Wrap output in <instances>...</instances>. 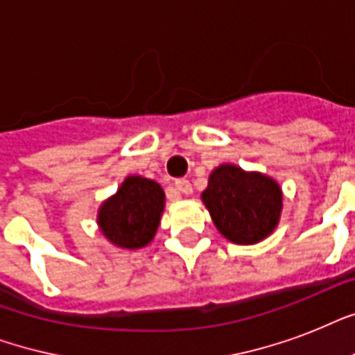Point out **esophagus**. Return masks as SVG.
Returning <instances> with one entry per match:
<instances>
[{
    "mask_svg": "<svg viewBox=\"0 0 355 355\" xmlns=\"http://www.w3.org/2000/svg\"><path fill=\"white\" fill-rule=\"evenodd\" d=\"M175 188H177V191H180L182 195L193 193V188H191L189 180H177V182H175Z\"/></svg>",
    "mask_w": 355,
    "mask_h": 355,
    "instance_id": "esophagus-1",
    "label": "esophagus"
}]
</instances>
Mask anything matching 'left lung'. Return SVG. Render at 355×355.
Instances as JSON below:
<instances>
[{"label":"left lung","instance_id":"left-lung-1","mask_svg":"<svg viewBox=\"0 0 355 355\" xmlns=\"http://www.w3.org/2000/svg\"><path fill=\"white\" fill-rule=\"evenodd\" d=\"M202 205L223 237L236 245H256L278 227L284 193L275 178L221 164L210 173Z\"/></svg>","mask_w":355,"mask_h":355}]
</instances>
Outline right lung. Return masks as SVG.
<instances>
[{
  "label": "right lung",
  "instance_id": "right-lung-1",
  "mask_svg": "<svg viewBox=\"0 0 355 355\" xmlns=\"http://www.w3.org/2000/svg\"><path fill=\"white\" fill-rule=\"evenodd\" d=\"M166 193L156 180L128 175L118 191L103 200L97 227L114 247L138 250L147 247L160 227Z\"/></svg>",
  "mask_w": 355,
  "mask_h": 355
}]
</instances>
